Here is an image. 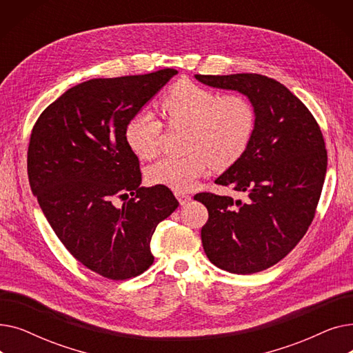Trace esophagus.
<instances>
[{
    "label": "esophagus",
    "instance_id": "esophagus-1",
    "mask_svg": "<svg viewBox=\"0 0 353 353\" xmlns=\"http://www.w3.org/2000/svg\"><path fill=\"white\" fill-rule=\"evenodd\" d=\"M176 197H177V200H179V203H180L181 206L188 205V203L192 200V196H189L186 193H179V192H176Z\"/></svg>",
    "mask_w": 353,
    "mask_h": 353
}]
</instances>
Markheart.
<instances>
[{
	"label": "heart",
	"instance_id": "1",
	"mask_svg": "<svg viewBox=\"0 0 353 353\" xmlns=\"http://www.w3.org/2000/svg\"><path fill=\"white\" fill-rule=\"evenodd\" d=\"M163 113L170 125L189 127L184 148L188 154L163 157L147 169L153 184L183 193L190 190L212 165L225 170L242 157L256 130V108L239 92H220L183 80L163 99ZM161 123L150 110L128 120L124 139L140 159H152L159 148Z\"/></svg>",
	"mask_w": 353,
	"mask_h": 353
}]
</instances>
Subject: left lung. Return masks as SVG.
<instances>
[{
  "label": "left lung",
  "mask_w": 353,
  "mask_h": 353,
  "mask_svg": "<svg viewBox=\"0 0 353 353\" xmlns=\"http://www.w3.org/2000/svg\"><path fill=\"white\" fill-rule=\"evenodd\" d=\"M194 77L242 92L257 117L246 153L216 179L248 199L194 196L209 212L203 249L213 265L230 273L262 272L301 242L314 217L327 165L322 132L307 107L273 79L248 72Z\"/></svg>",
  "instance_id": "1"
}]
</instances>
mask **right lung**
I'll return each instance as SVG.
<instances>
[{
  "label": "right lung",
  "mask_w": 353,
  "mask_h": 353,
  "mask_svg": "<svg viewBox=\"0 0 353 353\" xmlns=\"http://www.w3.org/2000/svg\"><path fill=\"white\" fill-rule=\"evenodd\" d=\"M176 74L84 81L51 103L31 132L34 196L65 249L107 279H130L153 265L152 236L179 206L169 188L140 186V163L124 139L128 120Z\"/></svg>",
  "instance_id": "1"
}]
</instances>
